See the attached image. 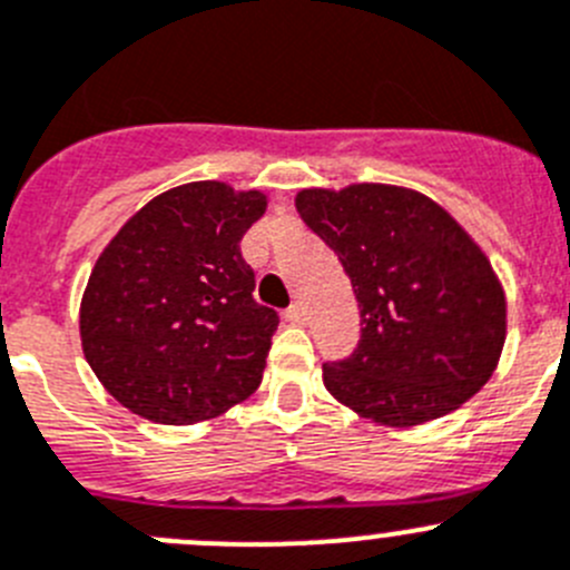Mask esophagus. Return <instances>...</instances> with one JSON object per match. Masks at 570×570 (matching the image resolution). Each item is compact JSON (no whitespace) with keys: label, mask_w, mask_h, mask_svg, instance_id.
<instances>
[{"label":"esophagus","mask_w":570,"mask_h":570,"mask_svg":"<svg viewBox=\"0 0 570 570\" xmlns=\"http://www.w3.org/2000/svg\"><path fill=\"white\" fill-rule=\"evenodd\" d=\"M284 317L289 323H304L306 321V309H304V304H292V306H286V312H284Z\"/></svg>","instance_id":"obj_1"}]
</instances>
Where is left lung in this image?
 <instances>
[{"instance_id": "obj_1", "label": "left lung", "mask_w": 570, "mask_h": 570, "mask_svg": "<svg viewBox=\"0 0 570 570\" xmlns=\"http://www.w3.org/2000/svg\"><path fill=\"white\" fill-rule=\"evenodd\" d=\"M295 207L346 269L361 341L323 363L341 403L386 425L454 412L494 372L505 295L489 258L432 198L386 184L304 189Z\"/></svg>"}]
</instances>
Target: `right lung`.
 <instances>
[{
    "mask_svg": "<svg viewBox=\"0 0 570 570\" xmlns=\"http://www.w3.org/2000/svg\"><path fill=\"white\" fill-rule=\"evenodd\" d=\"M261 193L196 181L138 209L96 261L81 297V346L121 406L187 425L258 389L278 312L255 301L240 238Z\"/></svg>",
    "mask_w": 570,
    "mask_h": 570,
    "instance_id": "right-lung-1",
    "label": "right lung"
}]
</instances>
